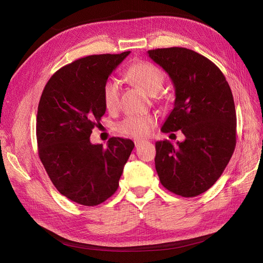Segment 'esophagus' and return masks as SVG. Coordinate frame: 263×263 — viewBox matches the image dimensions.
I'll return each instance as SVG.
<instances>
[{
	"instance_id": "esophagus-1",
	"label": "esophagus",
	"mask_w": 263,
	"mask_h": 263,
	"mask_svg": "<svg viewBox=\"0 0 263 263\" xmlns=\"http://www.w3.org/2000/svg\"><path fill=\"white\" fill-rule=\"evenodd\" d=\"M141 144H144V140H135V146H136V148L139 147Z\"/></svg>"
}]
</instances>
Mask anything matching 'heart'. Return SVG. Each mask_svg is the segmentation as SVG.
Instances as JSON below:
<instances>
[{
  "mask_svg": "<svg viewBox=\"0 0 263 263\" xmlns=\"http://www.w3.org/2000/svg\"><path fill=\"white\" fill-rule=\"evenodd\" d=\"M126 76L149 94H156L162 87L164 73L160 68L149 61L135 62L126 71ZM121 89L115 79H108L102 89V98L107 110H115L119 105ZM156 125V118L151 115H128L117 123L116 129L125 136L141 138L151 133Z\"/></svg>",
  "mask_w": 263,
  "mask_h": 263,
  "instance_id": "b5f03b06",
  "label": "heart"
}]
</instances>
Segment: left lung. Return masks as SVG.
<instances>
[{
  "mask_svg": "<svg viewBox=\"0 0 263 263\" xmlns=\"http://www.w3.org/2000/svg\"><path fill=\"white\" fill-rule=\"evenodd\" d=\"M148 54L176 89L174 107L161 130L181 129L185 136L176 146L168 140L156 142L159 179L174 194L200 195L219 179L236 147L232 90L219 68L193 50L171 47L148 50Z\"/></svg>",
  "mask_w": 263,
  "mask_h": 263,
  "instance_id": "1",
  "label": "left lung"
}]
</instances>
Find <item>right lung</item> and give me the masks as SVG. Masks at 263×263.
Masks as SVG:
<instances>
[{
  "mask_svg": "<svg viewBox=\"0 0 263 263\" xmlns=\"http://www.w3.org/2000/svg\"><path fill=\"white\" fill-rule=\"evenodd\" d=\"M129 53L93 54L69 63L52 74L39 101V158L59 193L78 204L95 206L112 196L135 147L119 137L106 147L90 141L106 110L103 85Z\"/></svg>",
  "mask_w": 263,
  "mask_h": 263,
  "instance_id": "add662e5",
  "label": "right lung"
}]
</instances>
